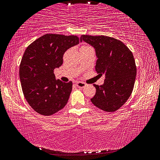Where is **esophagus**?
<instances>
[{
    "label": "esophagus",
    "instance_id": "esophagus-1",
    "mask_svg": "<svg viewBox=\"0 0 160 160\" xmlns=\"http://www.w3.org/2000/svg\"><path fill=\"white\" fill-rule=\"evenodd\" d=\"M76 85H77L78 87L80 88H83L86 85V84L85 82H81V81H78V82H76Z\"/></svg>",
    "mask_w": 160,
    "mask_h": 160
}]
</instances>
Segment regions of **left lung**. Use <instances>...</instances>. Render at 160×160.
Wrapping results in <instances>:
<instances>
[{"instance_id": "left-lung-1", "label": "left lung", "mask_w": 160, "mask_h": 160, "mask_svg": "<svg viewBox=\"0 0 160 160\" xmlns=\"http://www.w3.org/2000/svg\"><path fill=\"white\" fill-rule=\"evenodd\" d=\"M82 40L95 48V70L99 75L105 74L103 85H93L96 92L91 102L105 112H115L132 92L137 74L132 52L120 40L112 37L82 35Z\"/></svg>"}]
</instances>
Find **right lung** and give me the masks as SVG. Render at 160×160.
<instances>
[{"label":"right lung","mask_w":160,"mask_h":160,"mask_svg":"<svg viewBox=\"0 0 160 160\" xmlns=\"http://www.w3.org/2000/svg\"><path fill=\"white\" fill-rule=\"evenodd\" d=\"M76 35L45 34L30 44L20 65L24 97L35 112L50 116L66 105L72 82L55 80L53 70L61 66L65 52L79 43Z\"/></svg>","instance_id":"add662e5"}]
</instances>
